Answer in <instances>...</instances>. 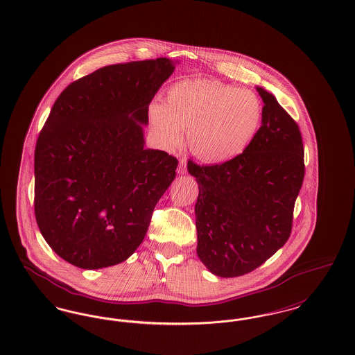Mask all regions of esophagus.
<instances>
[{
    "label": "esophagus",
    "mask_w": 355,
    "mask_h": 355,
    "mask_svg": "<svg viewBox=\"0 0 355 355\" xmlns=\"http://www.w3.org/2000/svg\"><path fill=\"white\" fill-rule=\"evenodd\" d=\"M186 165H187L186 158H181V159H180V164H178V168H177V173H178V174H181V175L186 174V171H187Z\"/></svg>",
    "instance_id": "esophagus-1"
}]
</instances>
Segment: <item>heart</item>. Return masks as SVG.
<instances>
[{
    "label": "heart",
    "instance_id": "obj_1",
    "mask_svg": "<svg viewBox=\"0 0 355 355\" xmlns=\"http://www.w3.org/2000/svg\"><path fill=\"white\" fill-rule=\"evenodd\" d=\"M153 128L169 146L182 141L206 164H225L246 152L259 132L262 102L250 90L210 80L171 85L165 103L153 102Z\"/></svg>",
    "mask_w": 355,
    "mask_h": 355
}]
</instances>
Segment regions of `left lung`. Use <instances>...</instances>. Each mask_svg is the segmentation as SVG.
<instances>
[{"label": "left lung", "instance_id": "left-lung-1", "mask_svg": "<svg viewBox=\"0 0 355 355\" xmlns=\"http://www.w3.org/2000/svg\"><path fill=\"white\" fill-rule=\"evenodd\" d=\"M255 89L263 117L252 146L220 165L187 162L200 187L197 254L207 270L222 278L253 271L286 243L304 182L298 125L266 89Z\"/></svg>", "mask_w": 355, "mask_h": 355}]
</instances>
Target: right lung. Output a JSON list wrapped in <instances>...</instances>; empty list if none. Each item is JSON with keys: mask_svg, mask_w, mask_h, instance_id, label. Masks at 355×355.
Segmentation results:
<instances>
[{"mask_svg": "<svg viewBox=\"0 0 355 355\" xmlns=\"http://www.w3.org/2000/svg\"><path fill=\"white\" fill-rule=\"evenodd\" d=\"M178 61L109 65L55 100L34 152V213L53 252L85 270L126 261L142 243L178 161L145 149L144 126Z\"/></svg>", "mask_w": 355, "mask_h": 355, "instance_id": "right-lung-1", "label": "right lung"}]
</instances>
